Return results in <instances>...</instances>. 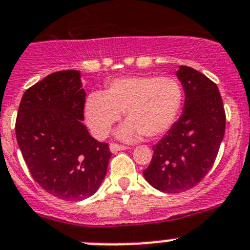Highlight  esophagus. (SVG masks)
Segmentation results:
<instances>
[{
  "label": "esophagus",
  "mask_w": 250,
  "mask_h": 250,
  "mask_svg": "<svg viewBox=\"0 0 250 250\" xmlns=\"http://www.w3.org/2000/svg\"><path fill=\"white\" fill-rule=\"evenodd\" d=\"M127 149V146L125 145H118V144H110V151L111 152H117L122 151V150Z\"/></svg>",
  "instance_id": "obj_1"
}]
</instances>
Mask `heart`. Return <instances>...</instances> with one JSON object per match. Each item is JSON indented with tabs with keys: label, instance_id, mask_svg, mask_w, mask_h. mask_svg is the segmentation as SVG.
<instances>
[{
	"label": "heart",
	"instance_id": "heart-1",
	"mask_svg": "<svg viewBox=\"0 0 250 250\" xmlns=\"http://www.w3.org/2000/svg\"><path fill=\"white\" fill-rule=\"evenodd\" d=\"M183 93L171 77L129 76L116 78L104 93H93L84 107L85 122L99 139L110 132L125 111L127 121L116 134L125 142L142 135L155 139L164 135L178 116Z\"/></svg>",
	"mask_w": 250,
	"mask_h": 250
}]
</instances>
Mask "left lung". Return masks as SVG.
Instances as JSON below:
<instances>
[{
  "label": "left lung",
  "instance_id": "obj_1",
  "mask_svg": "<svg viewBox=\"0 0 250 250\" xmlns=\"http://www.w3.org/2000/svg\"><path fill=\"white\" fill-rule=\"evenodd\" d=\"M184 107L167 134L152 146L154 155L143 172L155 189L165 193L188 190L210 171L225 135L226 116L214 82L195 69L179 66Z\"/></svg>",
  "mask_w": 250,
  "mask_h": 250
}]
</instances>
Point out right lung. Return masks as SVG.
Wrapping results in <instances>:
<instances>
[{"label":"right lung","instance_id":"right-lung-1","mask_svg":"<svg viewBox=\"0 0 250 250\" xmlns=\"http://www.w3.org/2000/svg\"><path fill=\"white\" fill-rule=\"evenodd\" d=\"M79 71L48 74L24 93L16 122L19 149L41 188L63 200H83L107 172L108 144L89 134Z\"/></svg>","mask_w":250,"mask_h":250}]
</instances>
